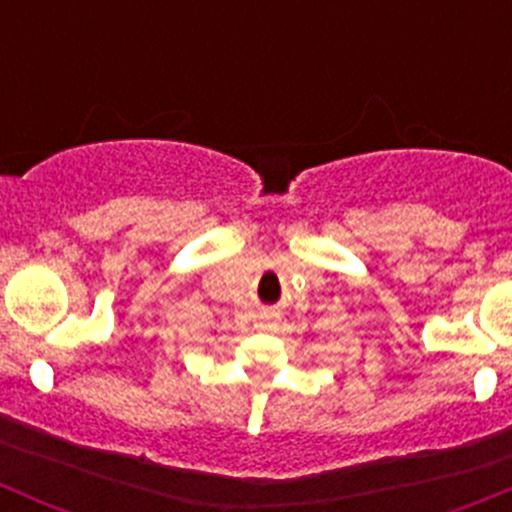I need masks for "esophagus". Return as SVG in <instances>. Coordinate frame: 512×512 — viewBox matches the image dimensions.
<instances>
[{"label": "esophagus", "instance_id": "obj_1", "mask_svg": "<svg viewBox=\"0 0 512 512\" xmlns=\"http://www.w3.org/2000/svg\"><path fill=\"white\" fill-rule=\"evenodd\" d=\"M255 327L260 329V332H275V329H277V314H262V317H257Z\"/></svg>", "mask_w": 512, "mask_h": 512}]
</instances>
